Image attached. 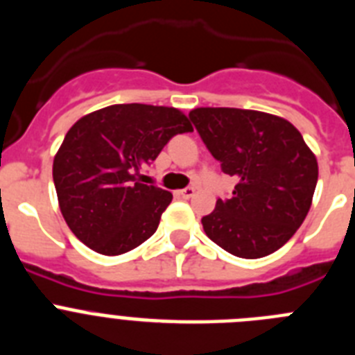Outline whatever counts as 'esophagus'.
Wrapping results in <instances>:
<instances>
[{"label":"esophagus","mask_w":355,"mask_h":355,"mask_svg":"<svg viewBox=\"0 0 355 355\" xmlns=\"http://www.w3.org/2000/svg\"><path fill=\"white\" fill-rule=\"evenodd\" d=\"M193 193H196V188L193 187H187L183 188V190H180V196L183 197V199H190V197H193Z\"/></svg>","instance_id":"34e87169"}]
</instances>
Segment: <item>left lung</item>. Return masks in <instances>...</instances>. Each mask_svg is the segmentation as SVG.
<instances>
[{
    "label": "left lung",
    "mask_w": 355,
    "mask_h": 355,
    "mask_svg": "<svg viewBox=\"0 0 355 355\" xmlns=\"http://www.w3.org/2000/svg\"><path fill=\"white\" fill-rule=\"evenodd\" d=\"M224 174L236 178L202 227L238 258L268 256L286 243L311 208L318 163L299 130L277 115L240 108H196L188 114Z\"/></svg>",
    "instance_id": "left-lung-1"
}]
</instances>
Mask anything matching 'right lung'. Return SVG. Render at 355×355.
<instances>
[{
	"mask_svg": "<svg viewBox=\"0 0 355 355\" xmlns=\"http://www.w3.org/2000/svg\"><path fill=\"white\" fill-rule=\"evenodd\" d=\"M192 131L180 110L131 103L85 115L67 131L53 181L69 229L87 247L119 256L158 229L172 193L137 180L178 133Z\"/></svg>",
	"mask_w": 355,
	"mask_h": 355,
	"instance_id": "right-lung-1",
	"label": "right lung"
}]
</instances>
